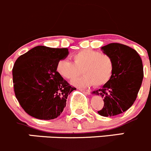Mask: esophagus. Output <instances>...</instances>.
<instances>
[{"mask_svg": "<svg viewBox=\"0 0 151 151\" xmlns=\"http://www.w3.org/2000/svg\"><path fill=\"white\" fill-rule=\"evenodd\" d=\"M78 90L81 91V92H84L85 94H86V95H90V91L89 90H86V89H81V88H78Z\"/></svg>", "mask_w": 151, "mask_h": 151, "instance_id": "obj_1", "label": "esophagus"}]
</instances>
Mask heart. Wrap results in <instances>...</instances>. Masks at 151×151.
I'll use <instances>...</instances> for the list:
<instances>
[{"label":"heart","mask_w":151,"mask_h":151,"mask_svg":"<svg viewBox=\"0 0 151 151\" xmlns=\"http://www.w3.org/2000/svg\"><path fill=\"white\" fill-rule=\"evenodd\" d=\"M73 62L62 59L57 64V71L62 77L73 80L81 73L82 77L73 81L72 83L79 87H86L95 84L96 86L106 84L113 76L114 64L107 54L90 49L81 50L73 56Z\"/></svg>","instance_id":"obj_1"}]
</instances>
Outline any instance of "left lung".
<instances>
[{"label": "left lung", "instance_id": "left-lung-1", "mask_svg": "<svg viewBox=\"0 0 151 151\" xmlns=\"http://www.w3.org/2000/svg\"><path fill=\"white\" fill-rule=\"evenodd\" d=\"M101 50L113 59L114 73L106 84L92 93L104 98L98 114L111 117L127 111L135 101L144 76L142 61L134 49L125 45L110 43Z\"/></svg>", "mask_w": 151, "mask_h": 151}]
</instances>
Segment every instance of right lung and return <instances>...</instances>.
<instances>
[{
  "instance_id": "obj_1",
  "label": "right lung",
  "mask_w": 151,
  "mask_h": 151,
  "mask_svg": "<svg viewBox=\"0 0 151 151\" xmlns=\"http://www.w3.org/2000/svg\"><path fill=\"white\" fill-rule=\"evenodd\" d=\"M68 48L37 46L21 55L12 70L15 96L27 114L40 120L59 117L66 106L71 86L57 72Z\"/></svg>"
}]
</instances>
